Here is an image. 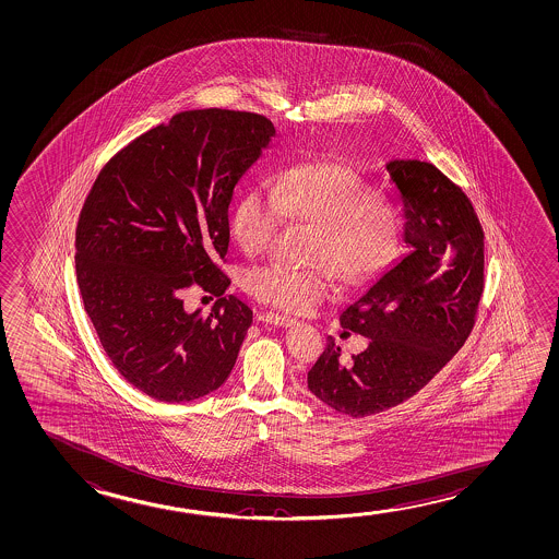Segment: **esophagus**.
Instances as JSON below:
<instances>
[{"instance_id": "obj_1", "label": "esophagus", "mask_w": 559, "mask_h": 559, "mask_svg": "<svg viewBox=\"0 0 559 559\" xmlns=\"http://www.w3.org/2000/svg\"><path fill=\"white\" fill-rule=\"evenodd\" d=\"M259 320L260 322H266V324L280 325V328H292L295 324L292 317L274 314V312H262V314H259Z\"/></svg>"}]
</instances>
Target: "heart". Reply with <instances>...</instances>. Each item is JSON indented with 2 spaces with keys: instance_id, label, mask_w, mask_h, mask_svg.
I'll use <instances>...</instances> for the list:
<instances>
[{
  "instance_id": "b5f03b06",
  "label": "heart",
  "mask_w": 559,
  "mask_h": 559,
  "mask_svg": "<svg viewBox=\"0 0 559 559\" xmlns=\"http://www.w3.org/2000/svg\"><path fill=\"white\" fill-rule=\"evenodd\" d=\"M285 219L314 227L310 264L254 267L247 292L285 312H307L328 297L335 277L347 287L368 284L390 266L403 231V216L390 194L343 164H299L245 192L234 212V235L247 254L266 249Z\"/></svg>"
}]
</instances>
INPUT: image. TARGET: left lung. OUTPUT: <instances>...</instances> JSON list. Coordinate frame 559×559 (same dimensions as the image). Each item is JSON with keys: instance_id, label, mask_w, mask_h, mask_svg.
<instances>
[{"instance_id": "obj_1", "label": "left lung", "mask_w": 559, "mask_h": 559, "mask_svg": "<svg viewBox=\"0 0 559 559\" xmlns=\"http://www.w3.org/2000/svg\"><path fill=\"white\" fill-rule=\"evenodd\" d=\"M385 171L403 201L407 254L385 267L343 309L345 330L368 337L343 360L328 337L310 368V392L360 418L423 390L465 343L484 287V234L467 194L438 167L392 159Z\"/></svg>"}]
</instances>
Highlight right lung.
I'll return each mask as SVG.
<instances>
[{
	"label": "right lung",
	"mask_w": 559,
	"mask_h": 559,
	"mask_svg": "<svg viewBox=\"0 0 559 559\" xmlns=\"http://www.w3.org/2000/svg\"><path fill=\"white\" fill-rule=\"evenodd\" d=\"M275 129L259 114L187 109L104 166L76 225V284L114 367L166 403L199 400L231 374L252 310L214 260L229 247V204ZM221 297L209 318L180 292Z\"/></svg>",
	"instance_id": "right-lung-1"
}]
</instances>
